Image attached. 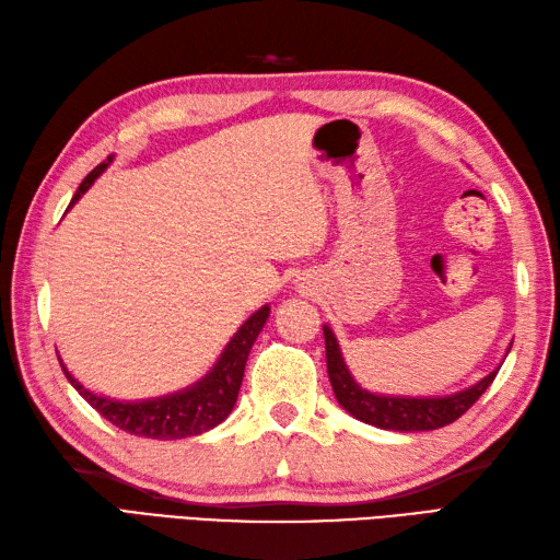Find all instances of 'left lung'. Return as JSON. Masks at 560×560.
I'll return each mask as SVG.
<instances>
[{"label":"left lung","instance_id":"1","mask_svg":"<svg viewBox=\"0 0 560 560\" xmlns=\"http://www.w3.org/2000/svg\"><path fill=\"white\" fill-rule=\"evenodd\" d=\"M324 343H327V372L336 400L360 422L374 424L380 429H394V432H429V429L446 427L456 422L460 415L470 410L477 398L482 396L489 384L497 380L499 370H493L482 382L465 388L460 394L444 398H394L376 396L365 392L350 376L341 358L339 343H336L329 327H324Z\"/></svg>","mask_w":560,"mask_h":560}]
</instances>
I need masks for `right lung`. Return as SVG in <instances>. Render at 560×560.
Instances as JSON below:
<instances>
[{
	"mask_svg": "<svg viewBox=\"0 0 560 560\" xmlns=\"http://www.w3.org/2000/svg\"><path fill=\"white\" fill-rule=\"evenodd\" d=\"M107 162L97 164L90 172L83 184L78 186L71 205L81 198V195L93 186V180L104 172ZM69 205V207H71ZM269 317V307L257 310L255 315L243 324V327L233 336L231 343L221 353L214 370L205 376L202 382L186 388V392L154 398V400H140V402H121L112 398H102L85 392L73 376L61 365L67 380L73 384V388L81 394L90 406H93L104 420H109L128 434L145 436V439H186L202 434L207 429L217 427L229 418V412L236 406V398L241 392L245 360H248L250 348L257 339V334L262 331L265 322Z\"/></svg>",
	"mask_w": 560,
	"mask_h": 560,
	"instance_id": "obj_1",
	"label": "right lung"
}]
</instances>
